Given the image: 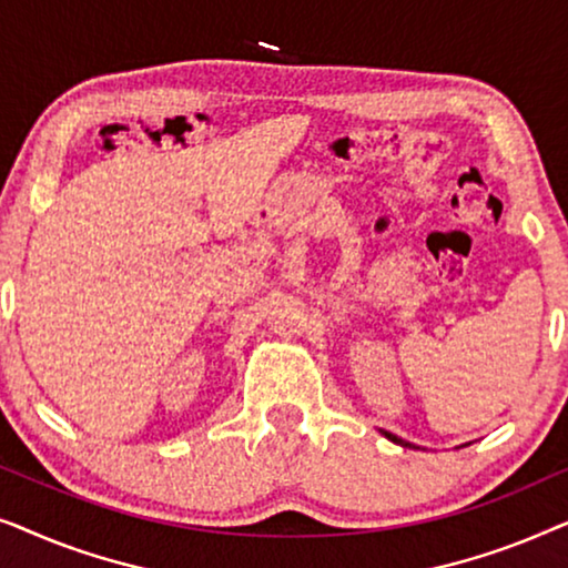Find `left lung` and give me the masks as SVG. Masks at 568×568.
<instances>
[{"instance_id": "8db88e82", "label": "left lung", "mask_w": 568, "mask_h": 568, "mask_svg": "<svg viewBox=\"0 0 568 568\" xmlns=\"http://www.w3.org/2000/svg\"><path fill=\"white\" fill-rule=\"evenodd\" d=\"M383 434H385V437H387V439H390V442H395V445H403V447H410V445H408V442H403V439H400V437H395V434H390V432H383Z\"/></svg>"}]
</instances>
